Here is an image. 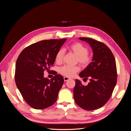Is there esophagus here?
<instances>
[{"mask_svg":"<svg viewBox=\"0 0 131 131\" xmlns=\"http://www.w3.org/2000/svg\"><path fill=\"white\" fill-rule=\"evenodd\" d=\"M70 79V78H69L68 77H64V81H68Z\"/></svg>","mask_w":131,"mask_h":131,"instance_id":"34e87169","label":"esophagus"}]
</instances>
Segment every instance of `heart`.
<instances>
[{
    "instance_id": "heart-1",
    "label": "heart",
    "mask_w": 131,
    "mask_h": 131,
    "mask_svg": "<svg viewBox=\"0 0 131 131\" xmlns=\"http://www.w3.org/2000/svg\"><path fill=\"white\" fill-rule=\"evenodd\" d=\"M70 51L78 56L77 61L83 66H88L92 60V57L88 54V49L80 42H75L69 47ZM64 55V50L59 49L55 56V61L57 63H61ZM79 66H64L59 68V72L67 77H73L80 70Z\"/></svg>"
}]
</instances>
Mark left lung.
Returning a JSON list of instances; mask_svg holds the SVG:
<instances>
[{"instance_id": "1", "label": "left lung", "mask_w": 131, "mask_h": 131, "mask_svg": "<svg viewBox=\"0 0 131 131\" xmlns=\"http://www.w3.org/2000/svg\"><path fill=\"white\" fill-rule=\"evenodd\" d=\"M89 43L93 51L92 62L79 74L90 82L84 86L76 79L73 91L77 104L86 110L101 108L112 96L117 81L116 62L109 47L104 43L90 38H79Z\"/></svg>"}]
</instances>
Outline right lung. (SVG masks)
<instances>
[{
    "instance_id": "right-lung-1",
    "label": "right lung",
    "mask_w": 131,
    "mask_h": 131,
    "mask_svg": "<svg viewBox=\"0 0 131 131\" xmlns=\"http://www.w3.org/2000/svg\"><path fill=\"white\" fill-rule=\"evenodd\" d=\"M66 39L45 40L23 50L16 63L15 79L17 88L27 103L35 109H43L56 102L64 82L61 75L51 80L43 77L55 61L57 51Z\"/></svg>"
}]
</instances>
